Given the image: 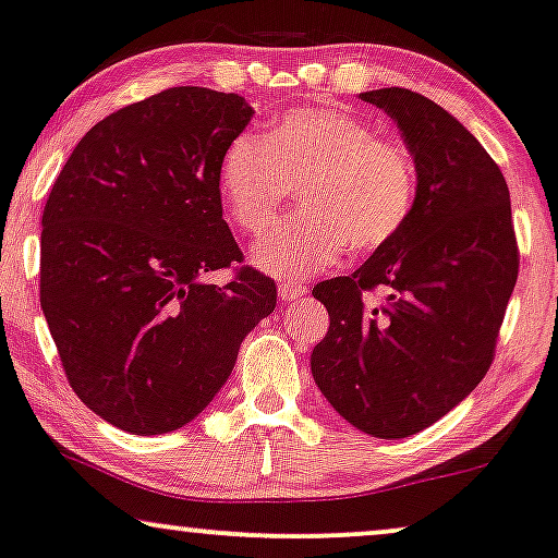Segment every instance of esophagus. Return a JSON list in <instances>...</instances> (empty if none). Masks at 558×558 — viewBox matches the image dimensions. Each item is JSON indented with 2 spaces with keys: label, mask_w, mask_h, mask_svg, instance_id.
<instances>
[{
  "label": "esophagus",
  "mask_w": 558,
  "mask_h": 558,
  "mask_svg": "<svg viewBox=\"0 0 558 558\" xmlns=\"http://www.w3.org/2000/svg\"><path fill=\"white\" fill-rule=\"evenodd\" d=\"M278 293H280V299H283L286 303H291V301H299L301 295L306 293V288L293 286V283H280L278 286Z\"/></svg>",
  "instance_id": "obj_1"
}]
</instances>
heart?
<instances>
[{"label":"heart","mask_w":558,"mask_h":558,"mask_svg":"<svg viewBox=\"0 0 558 558\" xmlns=\"http://www.w3.org/2000/svg\"><path fill=\"white\" fill-rule=\"evenodd\" d=\"M299 187V214L255 246V265L275 278H308L337 263L344 246L373 255L397 239L417 203V165L397 138L340 105H306L270 125L265 138L242 133L218 161L223 214L259 234Z\"/></svg>","instance_id":"1"}]
</instances>
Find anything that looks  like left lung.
Returning <instances> with one entry per match:
<instances>
[{
    "label": "left lung",
    "mask_w": 558,
    "mask_h": 558,
    "mask_svg": "<svg viewBox=\"0 0 558 558\" xmlns=\"http://www.w3.org/2000/svg\"><path fill=\"white\" fill-rule=\"evenodd\" d=\"M361 100L397 121L417 165V203L386 250L314 286L329 331L312 373L350 425L393 440L446 417L486 376L520 252L497 161L448 110L404 87ZM378 287L380 307L367 301Z\"/></svg>",
    "instance_id": "left-lung-1"
}]
</instances>
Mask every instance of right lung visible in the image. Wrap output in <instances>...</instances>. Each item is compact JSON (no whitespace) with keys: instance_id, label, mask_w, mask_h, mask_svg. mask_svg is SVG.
<instances>
[{"instance_id":"obj_1","label":"right lung","mask_w":558,"mask_h":558,"mask_svg":"<svg viewBox=\"0 0 558 558\" xmlns=\"http://www.w3.org/2000/svg\"><path fill=\"white\" fill-rule=\"evenodd\" d=\"M234 92L172 87L87 131L40 231V306L76 397L133 435L172 433L227 384L278 291L242 263L218 161L246 129Z\"/></svg>"}]
</instances>
